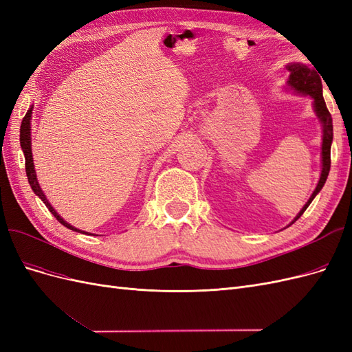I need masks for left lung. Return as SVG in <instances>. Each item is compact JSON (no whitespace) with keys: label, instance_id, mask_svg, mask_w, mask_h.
I'll use <instances>...</instances> for the list:
<instances>
[{"label":"left lung","instance_id":"8db88e82","mask_svg":"<svg viewBox=\"0 0 352 352\" xmlns=\"http://www.w3.org/2000/svg\"><path fill=\"white\" fill-rule=\"evenodd\" d=\"M286 70L289 72V76L286 80V89L292 91L294 94L304 95V97H311L313 100V110L317 116L318 122L322 123V173L318 184L314 189L311 197L308 198L305 206L300 210V212L295 216V219L287 226H291L298 219L302 216V212L307 210V207L311 204V201L316 198V195L320 192L322 188L326 184V179L329 176L330 170V146H332L333 141V124H332V116H330L326 102L323 98V85H322V74L317 72L316 67L302 65V63H289L286 65Z\"/></svg>","mask_w":352,"mask_h":352}]
</instances>
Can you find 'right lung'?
I'll return each instance as SVG.
<instances>
[{
  "label": "right lung",
  "instance_id": "right-lung-1",
  "mask_svg": "<svg viewBox=\"0 0 352 352\" xmlns=\"http://www.w3.org/2000/svg\"><path fill=\"white\" fill-rule=\"evenodd\" d=\"M32 110H34V105H30V109L28 110L26 116L23 117L22 120V126H20V146H22L23 150V154H25V160H26V175H28V180H29V185L32 188V190L44 201V204L47 206V208L51 211V214L54 216L63 226H66L67 229L70 230H74V232H79V233H85V235H94V233H89V232H85V230H80L78 228L72 226L70 223H67L65 219H63L58 212L54 210V207H52L50 204V201L47 199L44 190L41 189L39 184H38V177H36V172H35V166H34V155H32V135H30V120H32Z\"/></svg>",
  "mask_w": 352,
  "mask_h": 352
}]
</instances>
